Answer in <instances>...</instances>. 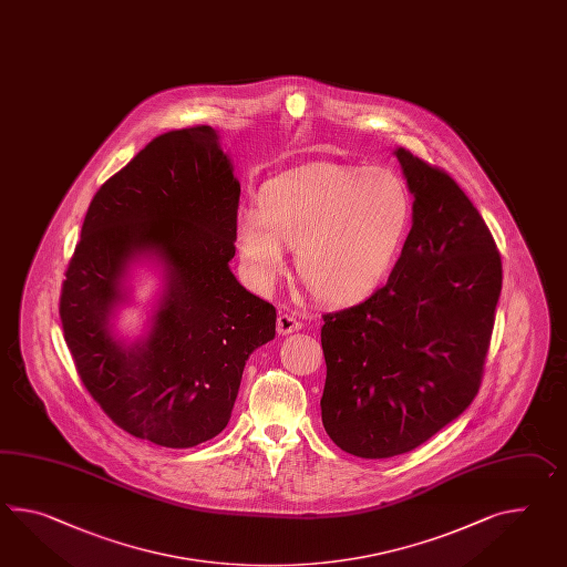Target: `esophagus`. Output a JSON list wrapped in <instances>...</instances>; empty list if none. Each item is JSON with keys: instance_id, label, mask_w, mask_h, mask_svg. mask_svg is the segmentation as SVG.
<instances>
[{"instance_id": "esophagus-1", "label": "esophagus", "mask_w": 567, "mask_h": 567, "mask_svg": "<svg viewBox=\"0 0 567 567\" xmlns=\"http://www.w3.org/2000/svg\"><path fill=\"white\" fill-rule=\"evenodd\" d=\"M303 328L301 319L295 318L292 313H278L277 330L280 336H289L292 332H299Z\"/></svg>"}]
</instances>
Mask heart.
Masks as SVG:
<instances>
[{
  "label": "heart",
  "mask_w": 567,
  "mask_h": 567,
  "mask_svg": "<svg viewBox=\"0 0 567 567\" xmlns=\"http://www.w3.org/2000/svg\"><path fill=\"white\" fill-rule=\"evenodd\" d=\"M412 210L408 184L389 169L316 164L264 184L260 213L235 219V246L260 290L287 272L297 248L299 272L319 299L359 303L398 262Z\"/></svg>",
  "instance_id": "heart-1"
}]
</instances>
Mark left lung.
<instances>
[{
	"mask_svg": "<svg viewBox=\"0 0 567 567\" xmlns=\"http://www.w3.org/2000/svg\"><path fill=\"white\" fill-rule=\"evenodd\" d=\"M395 157L414 194L412 229L385 287L323 316V429L342 451H414L477 395L502 290V260L480 210L446 172Z\"/></svg>",
	"mask_w": 567,
	"mask_h": 567,
	"instance_id": "8db88e82",
	"label": "left lung"
}]
</instances>
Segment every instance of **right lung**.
<instances>
[{
	"instance_id": "right-lung-1",
	"label": "right lung",
	"mask_w": 567,
	"mask_h": 567,
	"mask_svg": "<svg viewBox=\"0 0 567 567\" xmlns=\"http://www.w3.org/2000/svg\"><path fill=\"white\" fill-rule=\"evenodd\" d=\"M239 182L213 126L169 131L104 182L83 219L59 316L83 385L141 441L190 449L221 432L249 354L275 340L277 309L244 289L235 256ZM138 261L161 268L148 332L111 319Z\"/></svg>"
}]
</instances>
